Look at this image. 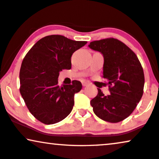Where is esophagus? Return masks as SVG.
Instances as JSON below:
<instances>
[{
	"label": "esophagus",
	"instance_id": "esophagus-1",
	"mask_svg": "<svg viewBox=\"0 0 159 159\" xmlns=\"http://www.w3.org/2000/svg\"><path fill=\"white\" fill-rule=\"evenodd\" d=\"M82 85H83V86H86L88 85V83H86L85 81H83L82 82Z\"/></svg>",
	"mask_w": 159,
	"mask_h": 159
}]
</instances>
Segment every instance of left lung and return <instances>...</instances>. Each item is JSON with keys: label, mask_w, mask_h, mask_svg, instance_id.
<instances>
[{"label": "left lung", "mask_w": 159, "mask_h": 159, "mask_svg": "<svg viewBox=\"0 0 159 159\" xmlns=\"http://www.w3.org/2000/svg\"><path fill=\"white\" fill-rule=\"evenodd\" d=\"M89 47L104 58L103 78L107 80L110 94L98 93L90 104L101 120L119 122L130 115L143 94L144 75L139 60L133 51L114 38L97 40Z\"/></svg>", "instance_id": "1"}]
</instances>
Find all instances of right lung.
<instances>
[{
	"mask_svg": "<svg viewBox=\"0 0 159 159\" xmlns=\"http://www.w3.org/2000/svg\"><path fill=\"white\" fill-rule=\"evenodd\" d=\"M87 43L74 41L61 35L42 38L26 54L20 70V92L25 105L36 119L46 125L61 121L74 106V95L82 84L58 85L62 70L71 68V57Z\"/></svg>",
	"mask_w": 159,
	"mask_h": 159,
	"instance_id": "1",
	"label": "right lung"
}]
</instances>
